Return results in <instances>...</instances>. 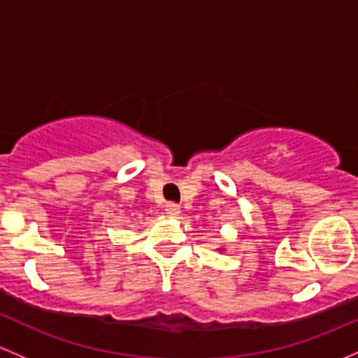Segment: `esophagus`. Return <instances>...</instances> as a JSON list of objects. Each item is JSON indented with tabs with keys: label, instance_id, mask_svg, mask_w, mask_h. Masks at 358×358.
Here are the masks:
<instances>
[{
	"label": "esophagus",
	"instance_id": "esophagus-1",
	"mask_svg": "<svg viewBox=\"0 0 358 358\" xmlns=\"http://www.w3.org/2000/svg\"><path fill=\"white\" fill-rule=\"evenodd\" d=\"M165 213H167V215H171V217H178L179 213H180V206L178 205V203H167L165 205Z\"/></svg>",
	"mask_w": 358,
	"mask_h": 358
}]
</instances>
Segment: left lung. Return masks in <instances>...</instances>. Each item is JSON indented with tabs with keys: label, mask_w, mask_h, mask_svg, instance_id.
Returning <instances> with one entry per match:
<instances>
[{
	"label": "left lung",
	"mask_w": 358,
	"mask_h": 358,
	"mask_svg": "<svg viewBox=\"0 0 358 358\" xmlns=\"http://www.w3.org/2000/svg\"><path fill=\"white\" fill-rule=\"evenodd\" d=\"M219 250H220V248H219Z\"/></svg>",
	"instance_id": "8db88e82"
}]
</instances>
